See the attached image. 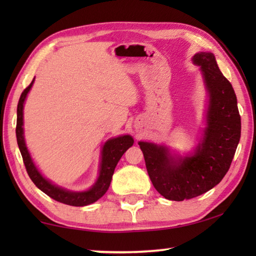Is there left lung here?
Returning a JSON list of instances; mask_svg holds the SVG:
<instances>
[{
  "label": "left lung",
  "mask_w": 256,
  "mask_h": 256,
  "mask_svg": "<svg viewBox=\"0 0 256 256\" xmlns=\"http://www.w3.org/2000/svg\"><path fill=\"white\" fill-rule=\"evenodd\" d=\"M200 66L206 92V125L193 152L177 154L164 144L140 141L154 188L167 200L193 198L219 184L228 172L240 138V116L232 86L219 70L214 55L192 58Z\"/></svg>",
  "instance_id": "1"
}]
</instances>
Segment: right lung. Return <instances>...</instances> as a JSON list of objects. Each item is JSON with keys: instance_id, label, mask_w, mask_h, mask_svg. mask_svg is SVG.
Here are the masks:
<instances>
[{"instance_id": "add662e5", "label": "right lung", "mask_w": 256, "mask_h": 256, "mask_svg": "<svg viewBox=\"0 0 256 256\" xmlns=\"http://www.w3.org/2000/svg\"><path fill=\"white\" fill-rule=\"evenodd\" d=\"M34 78L27 88L21 94L18 108H16V141L20 149L21 156H22L24 164L27 170L30 180L34 182V184L38 188L42 190L47 196L54 198L55 201L73 206H84L99 200L104 194L107 192L110 188L112 174H114L115 167L120 159L124 154L130 146H132L134 140L131 136L125 134L116 138H112L104 144L100 151V164H99V174L94 184L92 185L86 190H71L60 188L58 185L52 183L50 180H47L44 175L38 170L34 160L32 158L29 150L27 148L24 141V105L27 98L28 94L34 84Z\"/></svg>"}]
</instances>
